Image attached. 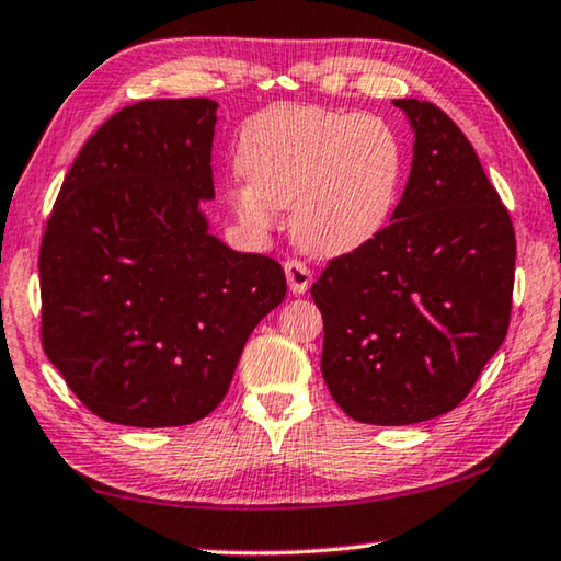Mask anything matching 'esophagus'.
I'll use <instances>...</instances> for the list:
<instances>
[{
	"instance_id": "obj_1",
	"label": "esophagus",
	"mask_w": 561,
	"mask_h": 561,
	"mask_svg": "<svg viewBox=\"0 0 561 561\" xmlns=\"http://www.w3.org/2000/svg\"><path fill=\"white\" fill-rule=\"evenodd\" d=\"M284 274H287L291 294H307V289L311 287V270L299 260L284 262Z\"/></svg>"
}]
</instances>
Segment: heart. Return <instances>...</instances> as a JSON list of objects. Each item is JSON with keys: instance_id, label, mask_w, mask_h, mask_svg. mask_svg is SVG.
Returning <instances> with one entry per match:
<instances>
[{"instance_id": "obj_1", "label": "heart", "mask_w": 561, "mask_h": 561, "mask_svg": "<svg viewBox=\"0 0 561 561\" xmlns=\"http://www.w3.org/2000/svg\"><path fill=\"white\" fill-rule=\"evenodd\" d=\"M237 168L244 183L230 201L240 220L272 230L279 207H291L294 242L334 260L364 250L391 222L403 148L376 116L282 103L244 123Z\"/></svg>"}]
</instances>
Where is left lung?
<instances>
[{"mask_svg": "<svg viewBox=\"0 0 561 561\" xmlns=\"http://www.w3.org/2000/svg\"><path fill=\"white\" fill-rule=\"evenodd\" d=\"M415 133L391 225L311 284L324 317L321 374L358 423L411 425L453 411L502 346L515 230L448 113L398 99Z\"/></svg>", "mask_w": 561, "mask_h": 561, "instance_id": "obj_1", "label": "left lung"}]
</instances>
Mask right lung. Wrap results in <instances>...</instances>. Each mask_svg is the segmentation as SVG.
<instances>
[{"label": "right lung", "instance_id": "right-lung-1", "mask_svg": "<svg viewBox=\"0 0 561 561\" xmlns=\"http://www.w3.org/2000/svg\"><path fill=\"white\" fill-rule=\"evenodd\" d=\"M217 103L158 99L93 133L39 250L42 344L91 413L187 425L230 388L254 327L279 307V262L210 234Z\"/></svg>", "mask_w": 561, "mask_h": 561}]
</instances>
